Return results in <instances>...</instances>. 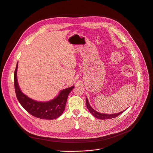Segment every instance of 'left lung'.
<instances>
[{
    "instance_id": "8db88e82",
    "label": "left lung",
    "mask_w": 153,
    "mask_h": 153,
    "mask_svg": "<svg viewBox=\"0 0 153 153\" xmlns=\"http://www.w3.org/2000/svg\"><path fill=\"white\" fill-rule=\"evenodd\" d=\"M86 106L87 108L88 109V110L89 111L90 113L92 114L95 117L98 118L99 119H113L114 117H116L117 116H118L119 115L121 114L122 113H124V111H125V110H124L123 111H121L120 113H116V114H103V113H100L96 111L95 109H94V108H91V106L90 105L88 100L87 99V98H86Z\"/></svg>"
}]
</instances>
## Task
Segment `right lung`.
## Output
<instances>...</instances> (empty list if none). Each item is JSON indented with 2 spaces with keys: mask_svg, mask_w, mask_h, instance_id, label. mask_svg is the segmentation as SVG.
<instances>
[{
  "mask_svg": "<svg viewBox=\"0 0 153 153\" xmlns=\"http://www.w3.org/2000/svg\"><path fill=\"white\" fill-rule=\"evenodd\" d=\"M18 63L14 74V84L15 93L19 103L29 114L33 116L52 120L59 117L63 113L69 94L74 86L61 90L56 97L48 101H37L25 95L19 88L17 80Z\"/></svg>",
  "mask_w": 153,
  "mask_h": 153,
  "instance_id": "obj_1",
  "label": "right lung"
}]
</instances>
